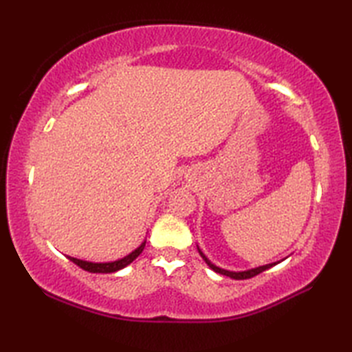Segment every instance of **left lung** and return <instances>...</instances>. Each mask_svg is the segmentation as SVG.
Segmentation results:
<instances>
[{"instance_id":"obj_1","label":"left lung","mask_w":352,"mask_h":352,"mask_svg":"<svg viewBox=\"0 0 352 352\" xmlns=\"http://www.w3.org/2000/svg\"><path fill=\"white\" fill-rule=\"evenodd\" d=\"M199 251V250H198ZM199 254H201V257L204 258V261L206 263L210 266L214 272H218V274H222V275H227V276H230V278H233V280H246V278H252V276H256V275H258V274H261L263 271H266V269H269V267H272L274 265H276V263H269V265H265V266H258V267H254V269H250V271H243V272H233V271H226V269H221V267H218V266H214L210 260H208L203 252L199 251Z\"/></svg>"}]
</instances>
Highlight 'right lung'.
Returning <instances> with one entry per match:
<instances>
[{"label": "right lung", "instance_id": "1", "mask_svg": "<svg viewBox=\"0 0 352 352\" xmlns=\"http://www.w3.org/2000/svg\"><path fill=\"white\" fill-rule=\"evenodd\" d=\"M145 243H142L138 250H134L129 256H125L121 260H116V261H109V263H92V261H85V260H78V258H74V257H68L72 263H76L77 266H80L81 269H85L87 272H92V274H110V272H116L119 269H122L125 266H129L133 260H136L139 257V254L144 251L145 248Z\"/></svg>", "mask_w": 352, "mask_h": 352}]
</instances>
